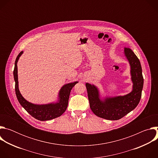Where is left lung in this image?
Returning a JSON list of instances; mask_svg holds the SVG:
<instances>
[{
    "instance_id": "8db88e82",
    "label": "left lung",
    "mask_w": 158,
    "mask_h": 158,
    "mask_svg": "<svg viewBox=\"0 0 158 158\" xmlns=\"http://www.w3.org/2000/svg\"><path fill=\"white\" fill-rule=\"evenodd\" d=\"M124 54L131 65V79L133 82L132 92L124 96L99 99L98 88L85 84L90 107L97 116L108 120H118L127 114L138 105L142 94L144 79L140 61L132 51L124 48Z\"/></svg>"
}]
</instances>
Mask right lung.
I'll return each mask as SVG.
<instances>
[{"instance_id":"add662e5","label":"right lung","mask_w":158,"mask_h":158,"mask_svg":"<svg viewBox=\"0 0 158 158\" xmlns=\"http://www.w3.org/2000/svg\"><path fill=\"white\" fill-rule=\"evenodd\" d=\"M22 54L20 52L17 56L15 61V67L14 70V77L15 80V90L17 98L26 110L32 117L39 121H48L60 116L65 111L69 98L71 89L77 82H74L64 85L59 92V100L56 104H49L46 105H36L29 102L23 97L19 90L18 77H17V62Z\"/></svg>"}]
</instances>
